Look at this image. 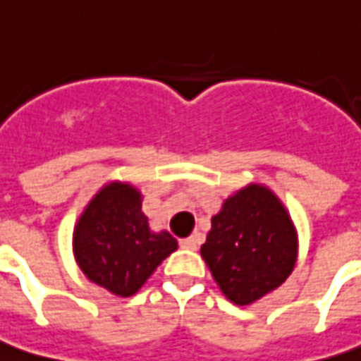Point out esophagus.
Masks as SVG:
<instances>
[{"label": "esophagus", "mask_w": 361, "mask_h": 361, "mask_svg": "<svg viewBox=\"0 0 361 361\" xmlns=\"http://www.w3.org/2000/svg\"><path fill=\"white\" fill-rule=\"evenodd\" d=\"M198 243H200V238L198 236H189L185 240L180 241L181 249H187V251H197Z\"/></svg>", "instance_id": "1"}]
</instances>
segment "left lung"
Masks as SVG:
<instances>
[{
	"mask_svg": "<svg viewBox=\"0 0 361 361\" xmlns=\"http://www.w3.org/2000/svg\"><path fill=\"white\" fill-rule=\"evenodd\" d=\"M200 255L221 292L236 305H249L292 274L298 260L296 226L271 189L249 183L212 217Z\"/></svg>",
	"mask_w": 361,
	"mask_h": 361,
	"instance_id": "1",
	"label": "left lung"
}]
</instances>
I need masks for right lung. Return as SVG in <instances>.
I'll list each match as a JSON object with an SVG mask.
<instances>
[{
  "label": "right lung",
  "instance_id": "add662e5",
  "mask_svg": "<svg viewBox=\"0 0 361 361\" xmlns=\"http://www.w3.org/2000/svg\"><path fill=\"white\" fill-rule=\"evenodd\" d=\"M178 249L170 232H153L142 212V192L127 181H109L80 214L73 252L82 274L114 296L140 290L164 258Z\"/></svg>",
  "mask_w": 361,
  "mask_h": 361
}]
</instances>
